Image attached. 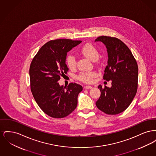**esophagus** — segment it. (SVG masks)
Instances as JSON below:
<instances>
[{"label": "esophagus", "mask_w": 156, "mask_h": 156, "mask_svg": "<svg viewBox=\"0 0 156 156\" xmlns=\"http://www.w3.org/2000/svg\"><path fill=\"white\" fill-rule=\"evenodd\" d=\"M92 87L91 86H89V85H86L84 87V89H91Z\"/></svg>", "instance_id": "34e87169"}]
</instances>
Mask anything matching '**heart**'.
<instances>
[{
    "label": "heart",
    "instance_id": "heart-1",
    "mask_svg": "<svg viewBox=\"0 0 156 156\" xmlns=\"http://www.w3.org/2000/svg\"><path fill=\"white\" fill-rule=\"evenodd\" d=\"M81 52L85 57L92 61H95L99 58V52L97 48L91 44L87 43L84 45L81 49ZM66 63L68 67L71 69L74 68L76 66V59L74 55L69 54L66 58ZM97 76L95 72L82 73L78 75V78L85 83H91L94 81V78Z\"/></svg>",
    "mask_w": 156,
    "mask_h": 156
}]
</instances>
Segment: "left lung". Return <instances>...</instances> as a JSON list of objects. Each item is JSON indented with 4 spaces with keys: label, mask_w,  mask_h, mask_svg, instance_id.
<instances>
[{
    "label": "left lung",
    "mask_w": 156,
    "mask_h": 156,
    "mask_svg": "<svg viewBox=\"0 0 156 156\" xmlns=\"http://www.w3.org/2000/svg\"><path fill=\"white\" fill-rule=\"evenodd\" d=\"M95 41H101L106 47L108 59L104 80L112 81L111 88L98 86L101 94L96 105L108 115H116L126 110L136 94L137 64L128 47L118 38L100 36Z\"/></svg>",
    "instance_id": "left-lung-1"
}]
</instances>
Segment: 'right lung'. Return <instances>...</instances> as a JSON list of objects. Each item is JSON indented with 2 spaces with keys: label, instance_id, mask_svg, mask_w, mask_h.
I'll return each instance as SVG.
<instances>
[{
  "label": "right lung",
  "instance_id": "right-lung-1",
  "mask_svg": "<svg viewBox=\"0 0 156 156\" xmlns=\"http://www.w3.org/2000/svg\"><path fill=\"white\" fill-rule=\"evenodd\" d=\"M81 43L70 39L51 40L41 47L31 61L29 74L32 94L38 106L50 117H66L76 108L81 85L70 83L64 87L58 81L68 71L67 52Z\"/></svg>",
  "mask_w": 156,
  "mask_h": 156
}]
</instances>
